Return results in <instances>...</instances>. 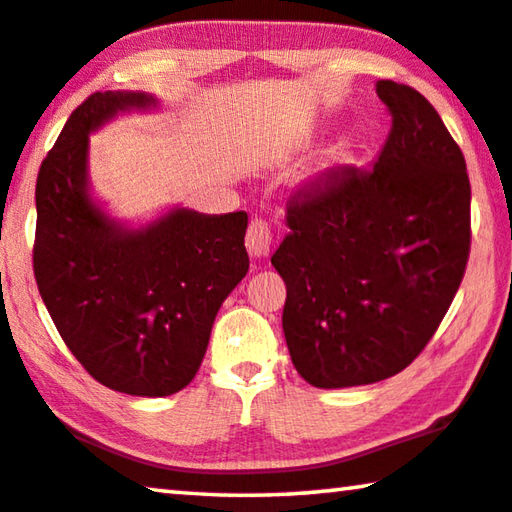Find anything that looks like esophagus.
<instances>
[{
	"mask_svg": "<svg viewBox=\"0 0 512 512\" xmlns=\"http://www.w3.org/2000/svg\"><path fill=\"white\" fill-rule=\"evenodd\" d=\"M271 246H273V234H271V227L262 218H255V221H250L248 225V232H246V248L250 257L255 259H262L271 253Z\"/></svg>",
	"mask_w": 512,
	"mask_h": 512,
	"instance_id": "obj_1",
	"label": "esophagus"
}]
</instances>
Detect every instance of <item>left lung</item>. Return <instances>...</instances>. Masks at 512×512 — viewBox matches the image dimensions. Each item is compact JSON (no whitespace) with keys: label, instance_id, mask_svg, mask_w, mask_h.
Returning <instances> with one entry per match:
<instances>
[{"label":"left lung","instance_id":"obj_1","mask_svg":"<svg viewBox=\"0 0 512 512\" xmlns=\"http://www.w3.org/2000/svg\"><path fill=\"white\" fill-rule=\"evenodd\" d=\"M392 129L369 170L339 168L289 200L271 257L287 285L282 330L321 389L371 385L431 342L465 275V157L415 88L380 79Z\"/></svg>","mask_w":512,"mask_h":512}]
</instances>
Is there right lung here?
<instances>
[{"label": "right lung", "mask_w": 512, "mask_h": 512, "mask_svg": "<svg viewBox=\"0 0 512 512\" xmlns=\"http://www.w3.org/2000/svg\"><path fill=\"white\" fill-rule=\"evenodd\" d=\"M154 107V95L107 91L72 111L38 170L34 243L40 298L72 355L104 387L150 399L191 383L248 273L246 212L173 207L132 227L93 198L88 136Z\"/></svg>", "instance_id": "obj_1"}]
</instances>
